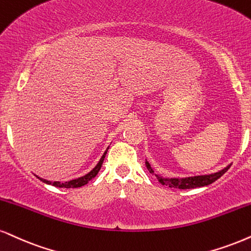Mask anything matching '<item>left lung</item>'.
Instances as JSON below:
<instances>
[{"mask_svg":"<svg viewBox=\"0 0 251 251\" xmlns=\"http://www.w3.org/2000/svg\"><path fill=\"white\" fill-rule=\"evenodd\" d=\"M145 165H147V169L149 170L150 173L156 176V178L158 179L160 184L165 185V186L173 187V188H179V190H187V188H196V187H202L207 186V185L212 184L215 180H218L219 178L221 177L222 175H225V172H227V170L230 168L231 164L228 166H226L225 169L220 170V171L211 173V175H203V176H194V177H185V178H166L162 177V176L154 173L153 169L151 168L150 163L145 162Z\"/></svg>","mask_w":251,"mask_h":251,"instance_id":"left-lung-1","label":"left lung"}]
</instances>
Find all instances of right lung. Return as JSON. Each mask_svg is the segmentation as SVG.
I'll list each match as a JSON object with an SVG mask.
<instances>
[{"instance_id":"1","label":"right lung","mask_w":251,"mask_h":251,"mask_svg":"<svg viewBox=\"0 0 251 251\" xmlns=\"http://www.w3.org/2000/svg\"><path fill=\"white\" fill-rule=\"evenodd\" d=\"M109 148H107V150L104 151V153L102 154L101 159L99 160V163L97 164V166H95L94 169L92 170L91 172H88L87 175H85L83 177H80V178H76V179H73V180H70V181H65V182H60V181H50V180H46V179H43V178H39V180H42L43 182H45V184H49V185H53L55 187H65V188H76V187H81L83 185H86L89 180H92L93 178L95 177V176L98 175L99 171H100L101 166H102V163H103L104 160V157H106L107 154V151Z\"/></svg>"}]
</instances>
